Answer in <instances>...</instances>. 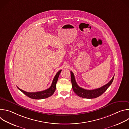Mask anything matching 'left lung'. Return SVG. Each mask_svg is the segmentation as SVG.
<instances>
[{"label": "left lung", "mask_w": 129, "mask_h": 129, "mask_svg": "<svg viewBox=\"0 0 129 129\" xmlns=\"http://www.w3.org/2000/svg\"><path fill=\"white\" fill-rule=\"evenodd\" d=\"M70 74L72 87L73 91L79 96L85 99H94L101 95L106 91L108 88L111 85L114 78V76L111 81L108 83L100 88L93 90H86L78 86L75 80L74 74L72 71H70Z\"/></svg>", "instance_id": "1"}]
</instances>
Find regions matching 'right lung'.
<instances>
[{
    "label": "right lung",
    "instance_id": "1",
    "mask_svg": "<svg viewBox=\"0 0 129 129\" xmlns=\"http://www.w3.org/2000/svg\"><path fill=\"white\" fill-rule=\"evenodd\" d=\"M61 70H59L57 73L56 75L53 78V80L52 81L51 85L50 87L45 90L41 91H38V92H26L22 89H20L19 88H17L18 89H19L22 92H23L25 95L27 96L30 99H35V100H41L43 99L47 98L50 96H51L53 93L54 92L55 90L56 89V84L57 82V81L58 80L59 76L61 72Z\"/></svg>",
    "mask_w": 129,
    "mask_h": 129
}]
</instances>
